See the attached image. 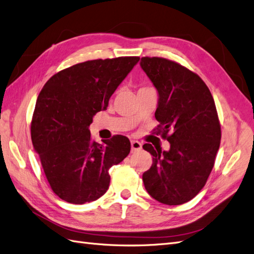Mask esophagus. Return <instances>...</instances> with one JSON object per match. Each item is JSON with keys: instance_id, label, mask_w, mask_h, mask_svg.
Returning a JSON list of instances; mask_svg holds the SVG:
<instances>
[{"instance_id": "34e87169", "label": "esophagus", "mask_w": 254, "mask_h": 254, "mask_svg": "<svg viewBox=\"0 0 254 254\" xmlns=\"http://www.w3.org/2000/svg\"><path fill=\"white\" fill-rule=\"evenodd\" d=\"M142 148V144L139 141H131V150L136 151Z\"/></svg>"}]
</instances>
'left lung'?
<instances>
[{
  "mask_svg": "<svg viewBox=\"0 0 254 254\" xmlns=\"http://www.w3.org/2000/svg\"><path fill=\"white\" fill-rule=\"evenodd\" d=\"M140 64L159 94L157 133L171 144L167 151L143 145L152 156L144 186L161 203H186L204 187L219 149L216 107L204 81L186 66L161 57H142Z\"/></svg>",
  "mask_w": 254,
  "mask_h": 254,
  "instance_id": "obj_1",
  "label": "left lung"
}]
</instances>
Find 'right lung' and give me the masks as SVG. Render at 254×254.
I'll use <instances>...</instances> for the list:
<instances>
[{
    "mask_svg": "<svg viewBox=\"0 0 254 254\" xmlns=\"http://www.w3.org/2000/svg\"><path fill=\"white\" fill-rule=\"evenodd\" d=\"M140 57L96 59L53 75L37 98L30 133L50 186L59 198L83 204L102 197L109 168L130 152L129 139L113 135L98 144L89 127Z\"/></svg>",
    "mask_w": 254,
    "mask_h": 254,
    "instance_id": "right-lung-1",
    "label": "right lung"
}]
</instances>
